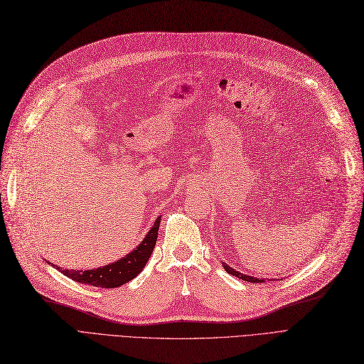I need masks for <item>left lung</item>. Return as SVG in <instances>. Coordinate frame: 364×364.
Returning a JSON list of instances; mask_svg holds the SVG:
<instances>
[{
    "mask_svg": "<svg viewBox=\"0 0 364 364\" xmlns=\"http://www.w3.org/2000/svg\"><path fill=\"white\" fill-rule=\"evenodd\" d=\"M223 266H225V270H226L228 273L234 274V277H237V278H240V279H245V281H247V282H264V279L252 278V277H247V274H243V273H240V272H237V270H234V269H230V267L228 266V264H225V262H223Z\"/></svg>",
    "mask_w": 364,
    "mask_h": 364,
    "instance_id": "8db88e82",
    "label": "left lung"
}]
</instances>
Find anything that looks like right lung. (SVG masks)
Returning a JSON list of instances; mask_svg holds the SVG:
<instances>
[{
    "instance_id": "right-lung-1",
    "label": "right lung",
    "mask_w": 364,
    "mask_h": 364,
    "mask_svg": "<svg viewBox=\"0 0 364 364\" xmlns=\"http://www.w3.org/2000/svg\"><path fill=\"white\" fill-rule=\"evenodd\" d=\"M161 217L153 225L150 232L142 240V243L134 250L130 252L129 255L121 258L112 264H107V266L92 269V270H67L58 267L59 272H62L65 277L71 278L75 282L80 284H90L94 287H102V289H115L119 287L129 281L134 279L135 277L141 273L147 264L153 247L156 245L158 240V230H159Z\"/></svg>"
}]
</instances>
